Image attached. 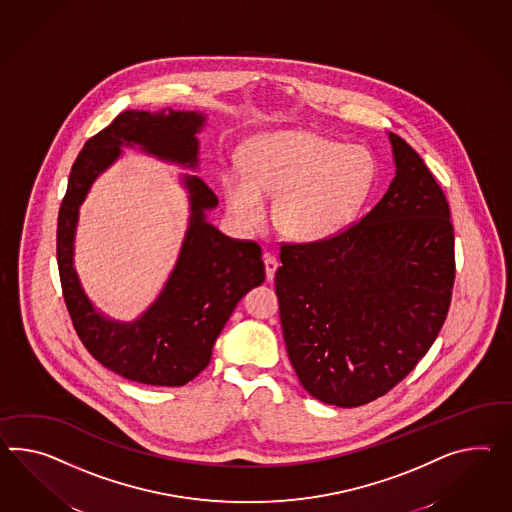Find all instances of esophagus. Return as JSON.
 <instances>
[{"label": "esophagus", "mask_w": 512, "mask_h": 512, "mask_svg": "<svg viewBox=\"0 0 512 512\" xmlns=\"http://www.w3.org/2000/svg\"><path fill=\"white\" fill-rule=\"evenodd\" d=\"M263 263H265V276L271 282L275 278L276 269H278V260H276L275 256H271V254H265L263 256Z\"/></svg>", "instance_id": "1"}]
</instances>
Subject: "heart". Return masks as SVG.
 Instances as JSON below:
<instances>
[{"label":"heart","instance_id":"obj_1","mask_svg":"<svg viewBox=\"0 0 512 512\" xmlns=\"http://www.w3.org/2000/svg\"><path fill=\"white\" fill-rule=\"evenodd\" d=\"M243 172L223 178L228 213L243 230L265 221L275 198L280 234L321 243L353 224L377 180V159L366 146L343 145L308 130L262 133L241 152Z\"/></svg>","mask_w":512,"mask_h":512}]
</instances>
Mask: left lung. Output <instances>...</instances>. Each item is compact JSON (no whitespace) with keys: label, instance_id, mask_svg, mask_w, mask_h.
<instances>
[{"label":"left lung","instance_id":"1","mask_svg":"<svg viewBox=\"0 0 512 512\" xmlns=\"http://www.w3.org/2000/svg\"><path fill=\"white\" fill-rule=\"evenodd\" d=\"M395 176L340 236L284 245L276 269L291 366L308 394L341 408L390 392L431 349L455 280L446 197L418 152L388 132Z\"/></svg>","mask_w":512,"mask_h":512}]
</instances>
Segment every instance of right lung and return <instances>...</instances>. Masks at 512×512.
<instances>
[{
  "label": "right lung",
  "mask_w": 512,
  "mask_h": 512,
  "mask_svg": "<svg viewBox=\"0 0 512 512\" xmlns=\"http://www.w3.org/2000/svg\"><path fill=\"white\" fill-rule=\"evenodd\" d=\"M208 122L200 111H124L91 137L72 165L57 221V263L66 308L87 351L124 379L150 386H184L208 367L211 349L237 302L263 284L262 249L224 236L208 221L219 200L197 174H180L189 219L178 260L156 301L133 321L100 312L81 286L74 254L79 208L92 184L139 148L152 158L198 169L197 133Z\"/></svg>",
  "instance_id": "1"
}]
</instances>
